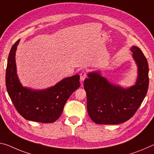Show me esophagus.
I'll return each instance as SVG.
<instances>
[{
    "label": "esophagus",
    "mask_w": 154,
    "mask_h": 154,
    "mask_svg": "<svg viewBox=\"0 0 154 154\" xmlns=\"http://www.w3.org/2000/svg\"><path fill=\"white\" fill-rule=\"evenodd\" d=\"M86 76H87L86 72L85 71H82L81 73H80V80H81L82 82L84 81V80L86 78Z\"/></svg>",
    "instance_id": "obj_1"
}]
</instances>
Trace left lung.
I'll use <instances>...</instances> for the list:
<instances>
[{
	"instance_id": "left-lung-1",
	"label": "left lung",
	"mask_w": 154,
	"mask_h": 154,
	"mask_svg": "<svg viewBox=\"0 0 154 154\" xmlns=\"http://www.w3.org/2000/svg\"><path fill=\"white\" fill-rule=\"evenodd\" d=\"M138 67L135 84L128 88L109 82L100 71L88 73L84 88L87 95V110L92 121L101 125H116L134 116L147 94L149 86L147 60L140 48L131 47Z\"/></svg>"
}]
</instances>
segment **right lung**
Returning a JSON list of instances; mask_svg holds the SVG:
<instances>
[{
    "instance_id": "add662e5",
    "label": "right lung",
    "mask_w": 154,
    "mask_h": 154,
    "mask_svg": "<svg viewBox=\"0 0 154 154\" xmlns=\"http://www.w3.org/2000/svg\"><path fill=\"white\" fill-rule=\"evenodd\" d=\"M20 40L12 46L6 69V87L17 111L26 120L51 123L60 118L64 105L80 86L79 75L64 78L55 86L35 90L23 86L17 75L16 52Z\"/></svg>"
}]
</instances>
